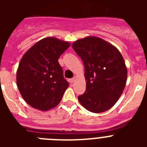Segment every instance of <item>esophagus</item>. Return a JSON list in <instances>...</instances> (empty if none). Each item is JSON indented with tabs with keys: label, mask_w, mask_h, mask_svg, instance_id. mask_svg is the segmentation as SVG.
<instances>
[{
	"label": "esophagus",
	"mask_w": 147,
	"mask_h": 147,
	"mask_svg": "<svg viewBox=\"0 0 147 147\" xmlns=\"http://www.w3.org/2000/svg\"><path fill=\"white\" fill-rule=\"evenodd\" d=\"M74 78H72V79H70L69 80V82L70 83H73L74 82Z\"/></svg>",
	"instance_id": "1"
}]
</instances>
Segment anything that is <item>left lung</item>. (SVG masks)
<instances>
[{
    "label": "left lung",
    "instance_id": "8db88e82",
    "mask_svg": "<svg viewBox=\"0 0 147 147\" xmlns=\"http://www.w3.org/2000/svg\"><path fill=\"white\" fill-rule=\"evenodd\" d=\"M72 48L85 65L86 90L78 96L79 102L90 112L107 111L125 88L127 68L124 58L114 45L93 36L76 40Z\"/></svg>",
    "mask_w": 147,
    "mask_h": 147
}]
</instances>
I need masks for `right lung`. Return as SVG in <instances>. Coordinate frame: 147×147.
<instances>
[{"label": "right lung", "mask_w": 147, "mask_h": 147, "mask_svg": "<svg viewBox=\"0 0 147 147\" xmlns=\"http://www.w3.org/2000/svg\"><path fill=\"white\" fill-rule=\"evenodd\" d=\"M70 45L56 37H45L23 56L17 71V85L31 107L47 111L60 102L69 83L58 59Z\"/></svg>", "instance_id": "add662e5"}]
</instances>
